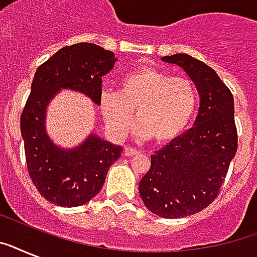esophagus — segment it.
I'll list each match as a JSON object with an SVG mask.
<instances>
[{"label":"esophagus","mask_w":257,"mask_h":257,"mask_svg":"<svg viewBox=\"0 0 257 257\" xmlns=\"http://www.w3.org/2000/svg\"><path fill=\"white\" fill-rule=\"evenodd\" d=\"M139 151L135 148H132V147H126V148L124 149V155L126 157H133V156H137L139 155Z\"/></svg>","instance_id":"1"}]
</instances>
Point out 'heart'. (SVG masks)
Here are the masks:
<instances>
[{"label": "heart", "mask_w": 257, "mask_h": 257, "mask_svg": "<svg viewBox=\"0 0 257 257\" xmlns=\"http://www.w3.org/2000/svg\"><path fill=\"white\" fill-rule=\"evenodd\" d=\"M197 108V94L191 80L172 77L153 66H141L124 74L118 92L100 96V109L109 132L117 140L129 132L136 114L135 133L157 144L175 140L188 128Z\"/></svg>", "instance_id": "heart-1"}]
</instances>
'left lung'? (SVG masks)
<instances>
[{
  "mask_svg": "<svg viewBox=\"0 0 257 257\" xmlns=\"http://www.w3.org/2000/svg\"><path fill=\"white\" fill-rule=\"evenodd\" d=\"M183 68L200 106L193 128L151 156L139 192L145 207L165 219L197 213L216 199L237 151L233 96L215 70L184 53L161 58Z\"/></svg>",
  "mask_w": 257,
  "mask_h": 257,
  "instance_id": "1",
  "label": "left lung"
}]
</instances>
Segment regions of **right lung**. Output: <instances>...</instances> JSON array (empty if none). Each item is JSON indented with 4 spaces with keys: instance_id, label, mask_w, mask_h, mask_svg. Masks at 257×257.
<instances>
[{
    "instance_id": "add662e5",
    "label": "right lung",
    "mask_w": 257,
    "mask_h": 257,
    "mask_svg": "<svg viewBox=\"0 0 257 257\" xmlns=\"http://www.w3.org/2000/svg\"><path fill=\"white\" fill-rule=\"evenodd\" d=\"M117 58L110 50L81 42L65 46L38 66L21 114V135L29 176L38 192L60 207H80L104 185L110 165L120 157V145L90 132L73 148L56 144L46 129V112L62 90L81 93L100 105L101 78Z\"/></svg>"
}]
</instances>
